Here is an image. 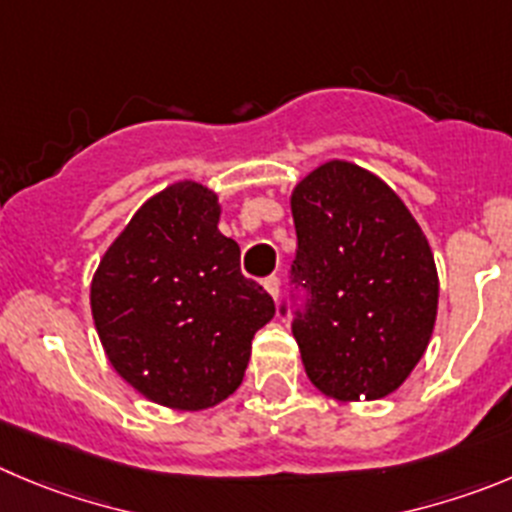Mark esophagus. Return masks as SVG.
Returning <instances> with one entry per match:
<instances>
[{
  "label": "esophagus",
  "instance_id": "1",
  "mask_svg": "<svg viewBox=\"0 0 512 512\" xmlns=\"http://www.w3.org/2000/svg\"><path fill=\"white\" fill-rule=\"evenodd\" d=\"M265 288H267V293L272 295V298L278 300L280 298V278H278V275H270V278H265Z\"/></svg>",
  "mask_w": 512,
  "mask_h": 512
}]
</instances>
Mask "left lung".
Segmentation results:
<instances>
[{"instance_id": "obj_1", "label": "left lung", "mask_w": 512, "mask_h": 512, "mask_svg": "<svg viewBox=\"0 0 512 512\" xmlns=\"http://www.w3.org/2000/svg\"><path fill=\"white\" fill-rule=\"evenodd\" d=\"M290 207L293 336L305 374L338 401L391 394L424 356L437 318L427 237L379 176L348 161L310 171Z\"/></svg>"}]
</instances>
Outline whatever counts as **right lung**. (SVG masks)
Wrapping results in <instances>:
<instances>
[{
  "label": "right lung",
  "mask_w": 512,
  "mask_h": 512,
  "mask_svg": "<svg viewBox=\"0 0 512 512\" xmlns=\"http://www.w3.org/2000/svg\"><path fill=\"white\" fill-rule=\"evenodd\" d=\"M217 194L179 181L148 199L108 247L90 308L108 361L146 399L199 412L242 384L275 303L217 229Z\"/></svg>",
  "instance_id": "add662e5"
}]
</instances>
